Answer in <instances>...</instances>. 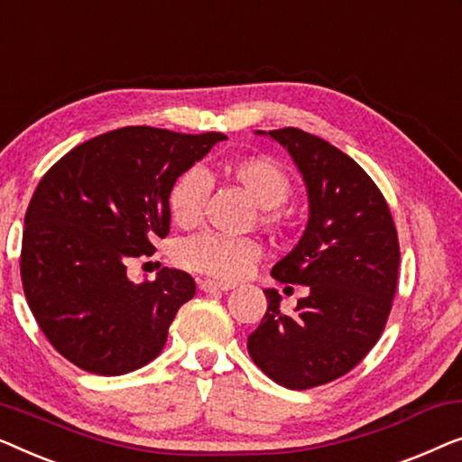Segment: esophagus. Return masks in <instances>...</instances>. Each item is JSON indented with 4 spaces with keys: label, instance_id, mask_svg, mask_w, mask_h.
Here are the masks:
<instances>
[{
    "label": "esophagus",
    "instance_id": "34e87169",
    "mask_svg": "<svg viewBox=\"0 0 462 462\" xmlns=\"http://www.w3.org/2000/svg\"><path fill=\"white\" fill-rule=\"evenodd\" d=\"M234 287L232 282H217V281H200V289L205 293H213V291H230Z\"/></svg>",
    "mask_w": 462,
    "mask_h": 462
}]
</instances>
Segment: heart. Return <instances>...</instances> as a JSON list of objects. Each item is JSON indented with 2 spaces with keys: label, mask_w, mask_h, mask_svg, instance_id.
Returning a JSON list of instances; mask_svg holds the SVG:
<instances>
[{
  "label": "heart",
  "mask_w": 462,
  "mask_h": 462,
  "mask_svg": "<svg viewBox=\"0 0 462 462\" xmlns=\"http://www.w3.org/2000/svg\"><path fill=\"white\" fill-rule=\"evenodd\" d=\"M224 175L238 184L259 205V222L268 228L287 224V213L281 209L293 194V180L276 159L251 154L226 161ZM209 181L200 169H188L173 181L169 190V213L181 228H194L205 213ZM262 257V245L253 238H232L219 234H197L180 245L178 259L188 270L200 274L234 281L243 276Z\"/></svg>",
  "instance_id": "b5f03b06"
}]
</instances>
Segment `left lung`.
Wrapping results in <instances>:
<instances>
[{"label":"left lung","mask_w":462,"mask_h":462,"mask_svg":"<svg viewBox=\"0 0 462 462\" xmlns=\"http://www.w3.org/2000/svg\"><path fill=\"white\" fill-rule=\"evenodd\" d=\"M270 135L310 194L308 228L272 276L305 284L308 295L287 314L281 295L263 291L268 310L246 347L272 381L301 392L347 374L379 341L398 289L400 243L385 197L352 157L297 127Z\"/></svg>","instance_id":"obj_1"}]
</instances>
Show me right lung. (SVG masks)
<instances>
[{
  "mask_svg": "<svg viewBox=\"0 0 462 462\" xmlns=\"http://www.w3.org/2000/svg\"><path fill=\"white\" fill-rule=\"evenodd\" d=\"M226 140L129 125L83 142L48 169L24 216L21 276L39 328L88 373L116 376L163 352L194 278L163 268L134 284L127 263L169 234V190Z\"/></svg>",
  "mask_w": 462,
  "mask_h": 462,
  "instance_id": "add662e5",
  "label": "right lung"
}]
</instances>
